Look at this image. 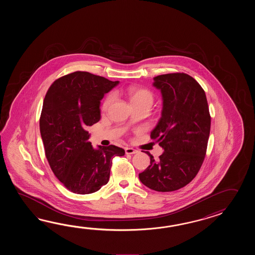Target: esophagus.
<instances>
[{"mask_svg": "<svg viewBox=\"0 0 255 255\" xmlns=\"http://www.w3.org/2000/svg\"><path fill=\"white\" fill-rule=\"evenodd\" d=\"M126 154H130V155H132V154H135V153H137V150H135L134 148H132V147H127L125 149Z\"/></svg>", "mask_w": 255, "mask_h": 255, "instance_id": "34e87169", "label": "esophagus"}]
</instances>
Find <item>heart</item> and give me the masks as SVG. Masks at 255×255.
Listing matches in <instances>:
<instances>
[{
  "instance_id": "heart-1",
  "label": "heart",
  "mask_w": 255,
  "mask_h": 255,
  "mask_svg": "<svg viewBox=\"0 0 255 255\" xmlns=\"http://www.w3.org/2000/svg\"><path fill=\"white\" fill-rule=\"evenodd\" d=\"M127 95L129 98L131 105H138V104H145L147 105L149 108L151 107L153 100H154V95L153 93L142 87H130L127 89ZM114 100L113 95H109L104 100L102 105V109L107 110L110 107Z\"/></svg>"
}]
</instances>
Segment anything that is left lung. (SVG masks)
<instances>
[{"mask_svg": "<svg viewBox=\"0 0 255 255\" xmlns=\"http://www.w3.org/2000/svg\"><path fill=\"white\" fill-rule=\"evenodd\" d=\"M153 87L160 90L163 107L150 136L164 152L157 160L145 152L150 157V165L138 177L151 190L174 191L189 184L201 168L206 155L211 116L204 90L189 75L157 76Z\"/></svg>", "mask_w": 255, "mask_h": 255, "instance_id": "left-lung-1", "label": "left lung"}]
</instances>
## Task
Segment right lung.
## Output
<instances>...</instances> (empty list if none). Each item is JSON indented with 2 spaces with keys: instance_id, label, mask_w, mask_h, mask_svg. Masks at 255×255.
<instances>
[{
  "instance_id": "1",
  "label": "right lung",
  "mask_w": 255,
  "mask_h": 255,
  "mask_svg": "<svg viewBox=\"0 0 255 255\" xmlns=\"http://www.w3.org/2000/svg\"><path fill=\"white\" fill-rule=\"evenodd\" d=\"M103 76L76 71L51 85L43 100L40 132L55 177L76 194H90L109 182L112 159L125 150L94 148L87 127L100 120V101L119 85Z\"/></svg>"
}]
</instances>
